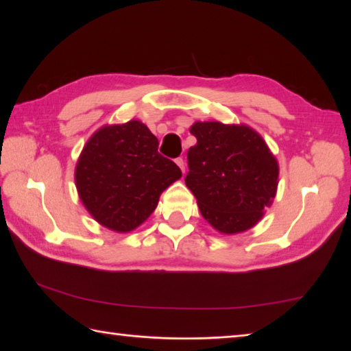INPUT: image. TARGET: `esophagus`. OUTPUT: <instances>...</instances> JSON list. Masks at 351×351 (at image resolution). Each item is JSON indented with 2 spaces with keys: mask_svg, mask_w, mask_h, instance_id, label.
<instances>
[{
  "mask_svg": "<svg viewBox=\"0 0 351 351\" xmlns=\"http://www.w3.org/2000/svg\"><path fill=\"white\" fill-rule=\"evenodd\" d=\"M176 164L181 168V171H183V174H184V173H186V164H184V160L180 157V158H177V160H176Z\"/></svg>",
  "mask_w": 351,
  "mask_h": 351,
  "instance_id": "1",
  "label": "esophagus"
}]
</instances>
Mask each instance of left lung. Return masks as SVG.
Listing matches in <instances>:
<instances>
[{"mask_svg":"<svg viewBox=\"0 0 351 351\" xmlns=\"http://www.w3.org/2000/svg\"><path fill=\"white\" fill-rule=\"evenodd\" d=\"M186 186L202 216L220 233H241L262 219L278 187L279 167L262 136L246 125L195 122Z\"/></svg>","mask_w":351,"mask_h":351,"instance_id":"obj_1","label":"left lung"}]
</instances>
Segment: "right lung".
Segmentation results:
<instances>
[{
	"label": "right lung",
	"mask_w": 351,
	"mask_h": 351,
	"mask_svg": "<svg viewBox=\"0 0 351 351\" xmlns=\"http://www.w3.org/2000/svg\"><path fill=\"white\" fill-rule=\"evenodd\" d=\"M180 177L176 162L158 152L157 136L139 121L96 131L75 171L82 203L97 223L115 232L144 223L161 193Z\"/></svg>",
	"instance_id": "obj_1"
}]
</instances>
